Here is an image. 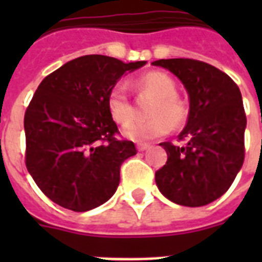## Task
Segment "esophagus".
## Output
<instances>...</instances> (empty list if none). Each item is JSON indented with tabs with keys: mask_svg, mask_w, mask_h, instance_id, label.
I'll return each instance as SVG.
<instances>
[{
	"mask_svg": "<svg viewBox=\"0 0 262 262\" xmlns=\"http://www.w3.org/2000/svg\"><path fill=\"white\" fill-rule=\"evenodd\" d=\"M147 148H149V144H147V143H140V144H137V149H139L140 152L145 151Z\"/></svg>",
	"mask_w": 262,
	"mask_h": 262,
	"instance_id": "esophagus-1",
	"label": "esophagus"
}]
</instances>
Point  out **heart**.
<instances>
[{
    "label": "heart",
    "instance_id": "heart-1",
    "mask_svg": "<svg viewBox=\"0 0 262 262\" xmlns=\"http://www.w3.org/2000/svg\"><path fill=\"white\" fill-rule=\"evenodd\" d=\"M133 87L140 95L152 98L147 110L151 118L127 126L125 135L129 139L143 141L163 137L171 130V127L178 129L186 122L189 115L187 103L177 94V84L168 75L163 72H149L136 79ZM107 108L111 118L122 126L133 122L136 117L135 106L126 88L121 84L110 91Z\"/></svg>",
    "mask_w": 262,
    "mask_h": 262
}]
</instances>
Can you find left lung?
<instances>
[{
    "mask_svg": "<svg viewBox=\"0 0 262 262\" xmlns=\"http://www.w3.org/2000/svg\"><path fill=\"white\" fill-rule=\"evenodd\" d=\"M183 83L190 98L183 145L166 141L167 162L155 172L156 185L172 203L203 207L223 195L245 160L242 95L232 79L209 63L190 58L154 61Z\"/></svg>",
    "mask_w": 262,
    "mask_h": 262,
    "instance_id": "left-lung-1",
    "label": "left lung"
}]
</instances>
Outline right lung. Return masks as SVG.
Masks as SVG:
<instances>
[{"label": "right lung", "mask_w": 262, "mask_h": 262, "mask_svg": "<svg viewBox=\"0 0 262 262\" xmlns=\"http://www.w3.org/2000/svg\"><path fill=\"white\" fill-rule=\"evenodd\" d=\"M143 65L84 55L39 84L24 115L26 166L53 203L85 212L115 193L121 166L137 149L117 137L107 98L121 76Z\"/></svg>", "instance_id": "1"}]
</instances>
